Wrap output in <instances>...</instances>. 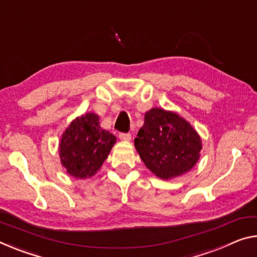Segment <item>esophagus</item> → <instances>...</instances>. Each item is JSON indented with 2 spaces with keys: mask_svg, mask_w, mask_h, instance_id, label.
Returning <instances> with one entry per match:
<instances>
[{
  "mask_svg": "<svg viewBox=\"0 0 257 257\" xmlns=\"http://www.w3.org/2000/svg\"><path fill=\"white\" fill-rule=\"evenodd\" d=\"M120 140L121 141H130L132 140V134H127V133H121L120 134Z\"/></svg>",
  "mask_w": 257,
  "mask_h": 257,
  "instance_id": "1",
  "label": "esophagus"
}]
</instances>
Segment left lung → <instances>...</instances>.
I'll list each match as a JSON object with an SVG mask.
<instances>
[{
	"label": "left lung",
	"mask_w": 257,
	"mask_h": 257,
	"mask_svg": "<svg viewBox=\"0 0 257 257\" xmlns=\"http://www.w3.org/2000/svg\"><path fill=\"white\" fill-rule=\"evenodd\" d=\"M135 148L151 172L169 180L193 168L200 157L201 140L178 114L152 108L145 113Z\"/></svg>",
	"instance_id": "left-lung-1"
}]
</instances>
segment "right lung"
I'll return each instance as SVG.
<instances>
[{
    "mask_svg": "<svg viewBox=\"0 0 257 257\" xmlns=\"http://www.w3.org/2000/svg\"><path fill=\"white\" fill-rule=\"evenodd\" d=\"M116 137L100 128L99 116L87 113L68 125L59 145L62 164L76 178L91 177L106 160Z\"/></svg>",
    "mask_w": 257,
    "mask_h": 257,
    "instance_id": "add662e5",
    "label": "right lung"
}]
</instances>
